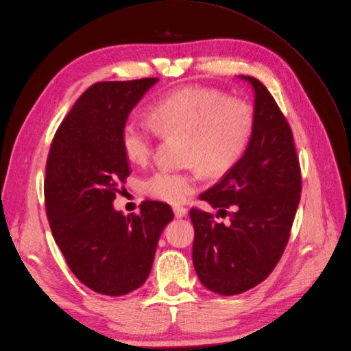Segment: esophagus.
<instances>
[{
	"label": "esophagus",
	"mask_w": 351,
	"mask_h": 351,
	"mask_svg": "<svg viewBox=\"0 0 351 351\" xmlns=\"http://www.w3.org/2000/svg\"><path fill=\"white\" fill-rule=\"evenodd\" d=\"M173 211H174L176 218H182V217L187 215V213H189L187 208H185V207H180V205H176V207L173 208Z\"/></svg>",
	"instance_id": "1"
}]
</instances>
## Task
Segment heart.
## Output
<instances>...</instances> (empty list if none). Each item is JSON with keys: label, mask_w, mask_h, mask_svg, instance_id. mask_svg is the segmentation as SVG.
<instances>
[{"label": "heart", "mask_w": 351, "mask_h": 351, "mask_svg": "<svg viewBox=\"0 0 351 351\" xmlns=\"http://www.w3.org/2000/svg\"><path fill=\"white\" fill-rule=\"evenodd\" d=\"M152 125L129 119L121 128L120 143L126 158L144 164L154 152L157 131L185 138L184 162L198 166L207 176L232 169L243 156L254 132V113L248 103L226 97L214 88L184 86L158 97L150 109ZM201 181L195 169H158L144 180L152 198L181 204L194 194Z\"/></svg>", "instance_id": "heart-1"}]
</instances>
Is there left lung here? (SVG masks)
<instances>
[{"instance_id": "1", "label": "left lung", "mask_w": 351, "mask_h": 351, "mask_svg": "<svg viewBox=\"0 0 351 351\" xmlns=\"http://www.w3.org/2000/svg\"><path fill=\"white\" fill-rule=\"evenodd\" d=\"M239 77L255 90L252 137L235 166L199 195L222 218L230 215V223L197 208L190 211L197 276L222 296L250 291L271 275L289 241L302 191L289 123L263 84Z\"/></svg>"}]
</instances>
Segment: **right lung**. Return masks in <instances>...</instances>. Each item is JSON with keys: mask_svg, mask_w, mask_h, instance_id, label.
Segmentation results:
<instances>
[{"mask_svg": "<svg viewBox=\"0 0 351 351\" xmlns=\"http://www.w3.org/2000/svg\"><path fill=\"white\" fill-rule=\"evenodd\" d=\"M158 77L97 82L58 128L47 160L45 207L72 274L96 293L121 296L150 275L169 204L144 201L140 214L113 208L130 174L120 136L133 108Z\"/></svg>", "mask_w": 351, "mask_h": 351, "instance_id": "right-lung-1", "label": "right lung"}]
</instances>
